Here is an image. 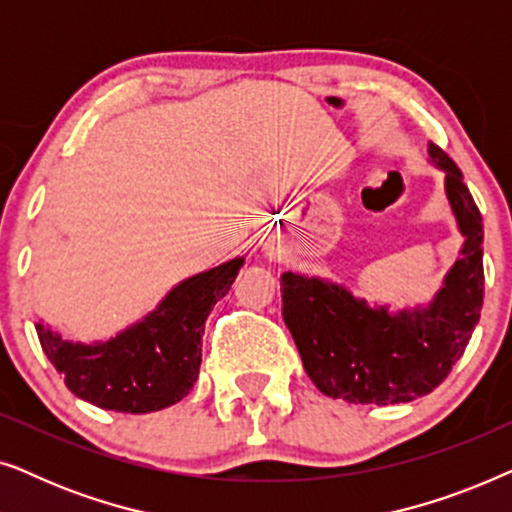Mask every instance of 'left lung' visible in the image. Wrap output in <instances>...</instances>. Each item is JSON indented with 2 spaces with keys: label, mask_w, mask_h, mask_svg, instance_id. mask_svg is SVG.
I'll return each mask as SVG.
<instances>
[{
  "label": "left lung",
  "mask_w": 512,
  "mask_h": 512,
  "mask_svg": "<svg viewBox=\"0 0 512 512\" xmlns=\"http://www.w3.org/2000/svg\"><path fill=\"white\" fill-rule=\"evenodd\" d=\"M429 156L445 172L447 202L466 237L429 305L389 312L387 305H368L326 279L282 275L284 324L321 394L375 405L431 394L450 375L480 321L485 296L480 209L454 160L436 144H429Z\"/></svg>",
  "instance_id": "left-lung-1"
}]
</instances>
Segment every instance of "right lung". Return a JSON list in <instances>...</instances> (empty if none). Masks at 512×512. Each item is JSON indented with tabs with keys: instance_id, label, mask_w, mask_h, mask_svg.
<instances>
[{
	"instance_id": "add662e5",
	"label": "right lung",
	"mask_w": 512,
	"mask_h": 512,
	"mask_svg": "<svg viewBox=\"0 0 512 512\" xmlns=\"http://www.w3.org/2000/svg\"><path fill=\"white\" fill-rule=\"evenodd\" d=\"M242 263L233 258L184 279L156 310L107 342H69L37 324L41 349L67 389L97 408L130 415L170 408L198 380L205 321Z\"/></svg>"
}]
</instances>
